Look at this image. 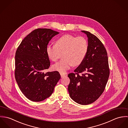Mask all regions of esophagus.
I'll use <instances>...</instances> for the list:
<instances>
[{
  "label": "esophagus",
  "instance_id": "34e87169",
  "mask_svg": "<svg viewBox=\"0 0 128 128\" xmlns=\"http://www.w3.org/2000/svg\"><path fill=\"white\" fill-rule=\"evenodd\" d=\"M60 76H61V77H62H62H64L66 76V74H62V73H60Z\"/></svg>",
  "mask_w": 128,
  "mask_h": 128
}]
</instances>
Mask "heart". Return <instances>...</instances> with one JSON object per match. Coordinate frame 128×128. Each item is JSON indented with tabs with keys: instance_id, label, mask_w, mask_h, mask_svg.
Listing matches in <instances>:
<instances>
[{
	"instance_id": "obj_1",
	"label": "heart",
	"mask_w": 128,
	"mask_h": 128,
	"mask_svg": "<svg viewBox=\"0 0 128 128\" xmlns=\"http://www.w3.org/2000/svg\"><path fill=\"white\" fill-rule=\"evenodd\" d=\"M88 49V42L84 37L65 34L56 40L55 45H47L46 52L49 59L54 62L62 54L64 59L53 65L52 68L64 73L72 66H77L83 62Z\"/></svg>"
}]
</instances>
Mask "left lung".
<instances>
[{"mask_svg":"<svg viewBox=\"0 0 128 128\" xmlns=\"http://www.w3.org/2000/svg\"><path fill=\"white\" fill-rule=\"evenodd\" d=\"M88 37V49L83 62L68 75L70 98L76 102L87 105L95 102L102 94L107 84L110 68L106 49L94 35L82 30ZM82 73L80 76L79 73Z\"/></svg>","mask_w":128,"mask_h":128,"instance_id":"1","label":"left lung"}]
</instances>
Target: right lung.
<instances>
[{"label":"right lung","mask_w":128,"mask_h":128,"mask_svg":"<svg viewBox=\"0 0 128 128\" xmlns=\"http://www.w3.org/2000/svg\"><path fill=\"white\" fill-rule=\"evenodd\" d=\"M58 34L49 28H37L22 40L17 49L15 79L20 91L32 101L49 98L60 78L58 72H45L50 66L46 47Z\"/></svg>","instance_id":"1"}]
</instances>
